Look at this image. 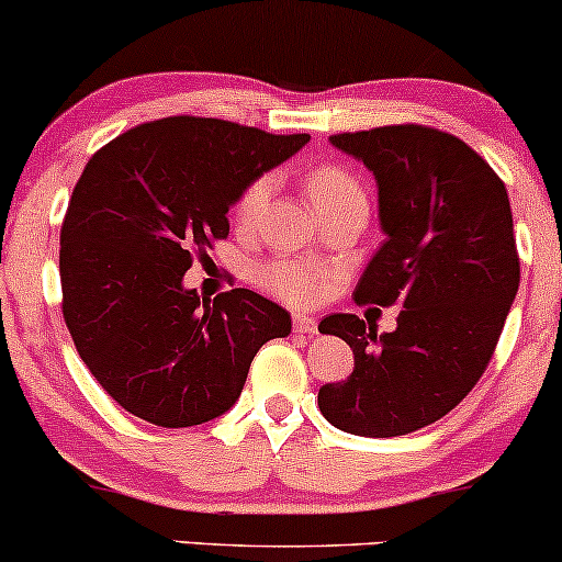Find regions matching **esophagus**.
<instances>
[{
  "label": "esophagus",
  "instance_id": "obj_1",
  "mask_svg": "<svg viewBox=\"0 0 562 562\" xmlns=\"http://www.w3.org/2000/svg\"><path fill=\"white\" fill-rule=\"evenodd\" d=\"M293 330H295V333H308V335H314V333H317V319L308 317V314H303V312H295V314H293Z\"/></svg>",
  "mask_w": 562,
  "mask_h": 562
}]
</instances>
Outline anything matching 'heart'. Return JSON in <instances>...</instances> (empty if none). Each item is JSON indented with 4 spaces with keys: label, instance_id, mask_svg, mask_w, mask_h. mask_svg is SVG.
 Masks as SVG:
<instances>
[{
    "label": "heart",
    "instance_id": "1",
    "mask_svg": "<svg viewBox=\"0 0 562 562\" xmlns=\"http://www.w3.org/2000/svg\"><path fill=\"white\" fill-rule=\"evenodd\" d=\"M303 187H306V195L312 200L314 209H317V214L346 203L367 205L362 182L351 171L340 169L335 164H322L308 169ZM269 192H272V182L267 177H259L245 184V190L235 200V209H232V218H235L237 227H254L256 218L261 216L263 205H267ZM330 277L333 272L325 263L312 259H272L263 261L256 269V280H259V285L267 293L288 303H295V306H308V303L317 301L327 285H330Z\"/></svg>",
    "mask_w": 562,
    "mask_h": 562
}]
</instances>
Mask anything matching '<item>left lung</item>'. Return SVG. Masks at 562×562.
<instances>
[{
	"mask_svg": "<svg viewBox=\"0 0 562 562\" xmlns=\"http://www.w3.org/2000/svg\"><path fill=\"white\" fill-rule=\"evenodd\" d=\"M378 179L385 240L353 290L359 306L402 312L396 330L330 314L353 372L319 389V412L353 436L391 438L441 420L494 357L520 282L505 182L473 147L423 124L333 134Z\"/></svg>",
	"mask_w": 562,
	"mask_h": 562,
	"instance_id": "8db88e82",
	"label": "left lung"
}]
</instances>
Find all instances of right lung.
Returning a JSON list of instances; mask_svg holds the SVG:
<instances>
[{
	"label": "right lung",
	"mask_w": 562,
	"mask_h": 562,
	"mask_svg": "<svg viewBox=\"0 0 562 562\" xmlns=\"http://www.w3.org/2000/svg\"><path fill=\"white\" fill-rule=\"evenodd\" d=\"M308 134L171 115L89 158L60 229L63 317L81 362L115 404L160 428L224 415L250 362L290 333V314L254 290L214 303L184 290L192 261L227 240V211Z\"/></svg>",
	"instance_id": "obj_1"
}]
</instances>
